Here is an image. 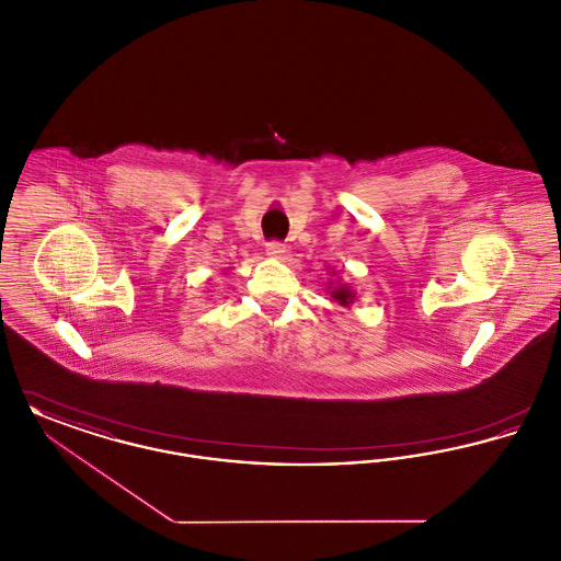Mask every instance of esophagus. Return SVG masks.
I'll list each match as a JSON object with an SVG mask.
<instances>
[{"label":"esophagus","mask_w":561,"mask_h":561,"mask_svg":"<svg viewBox=\"0 0 561 561\" xmlns=\"http://www.w3.org/2000/svg\"><path fill=\"white\" fill-rule=\"evenodd\" d=\"M267 254L273 259H282L286 254V243L282 241H267Z\"/></svg>","instance_id":"1"}]
</instances>
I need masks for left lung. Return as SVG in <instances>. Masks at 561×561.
<instances>
[{
    "mask_svg": "<svg viewBox=\"0 0 561 561\" xmlns=\"http://www.w3.org/2000/svg\"><path fill=\"white\" fill-rule=\"evenodd\" d=\"M330 286H332V282H330ZM330 296L336 300V302H341L343 307H348L351 302H353V298H355V294L351 293V288L345 286V284H339L336 288H332V290H328Z\"/></svg>",
    "mask_w": 561,
    "mask_h": 561,
    "instance_id": "left-lung-1",
    "label": "left lung"
}]
</instances>
